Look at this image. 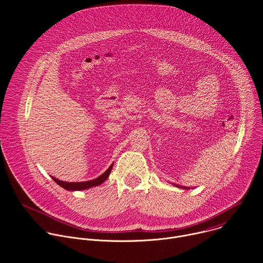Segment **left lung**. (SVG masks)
<instances>
[{
	"instance_id": "left-lung-1",
	"label": "left lung",
	"mask_w": 263,
	"mask_h": 263,
	"mask_svg": "<svg viewBox=\"0 0 263 263\" xmlns=\"http://www.w3.org/2000/svg\"><path fill=\"white\" fill-rule=\"evenodd\" d=\"M176 187H178V189H183V190H190L191 187H184V186H180V185H177V184H174Z\"/></svg>"
}]
</instances>
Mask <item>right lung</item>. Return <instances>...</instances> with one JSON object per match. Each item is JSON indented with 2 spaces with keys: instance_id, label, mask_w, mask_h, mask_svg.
Masks as SVG:
<instances>
[{
  "instance_id": "right-lung-1",
  "label": "right lung",
  "mask_w": 263,
  "mask_h": 263,
  "mask_svg": "<svg viewBox=\"0 0 263 263\" xmlns=\"http://www.w3.org/2000/svg\"><path fill=\"white\" fill-rule=\"evenodd\" d=\"M112 166H114V163H112L108 170L103 173L101 176H99L98 178L93 179V180H89V181H84V182H64V181H60L58 179H56L55 177H52V179L61 187H63L64 190L69 191V192H76V191H84V190H88L91 189V187L95 186H99L100 184H102L104 181L107 180V178L109 177Z\"/></svg>"
}]
</instances>
